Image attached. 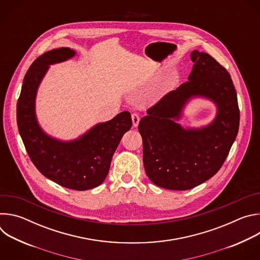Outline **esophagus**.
I'll list each match as a JSON object with an SVG mask.
<instances>
[{
    "instance_id": "esophagus-1",
    "label": "esophagus",
    "mask_w": 260,
    "mask_h": 260,
    "mask_svg": "<svg viewBox=\"0 0 260 260\" xmlns=\"http://www.w3.org/2000/svg\"><path fill=\"white\" fill-rule=\"evenodd\" d=\"M132 120H133V125H134L135 127H137V126H138V124H139V121H140V117H139V115H138L137 113L132 114Z\"/></svg>"
}]
</instances>
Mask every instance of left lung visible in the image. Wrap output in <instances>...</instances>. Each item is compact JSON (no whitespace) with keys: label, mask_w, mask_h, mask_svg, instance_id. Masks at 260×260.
<instances>
[{"label":"left lung","mask_w":260,"mask_h":260,"mask_svg":"<svg viewBox=\"0 0 260 260\" xmlns=\"http://www.w3.org/2000/svg\"><path fill=\"white\" fill-rule=\"evenodd\" d=\"M188 81L147 110L139 123L145 172L155 185L187 190L212 178L223 165L240 124L238 98L230 73L206 52L193 50ZM194 97L213 101L214 120L202 128H183L176 121Z\"/></svg>","instance_id":"left-lung-1"}]
</instances>
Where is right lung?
Masks as SVG:
<instances>
[{"instance_id":"right-lung-1","label":"right lung","mask_w":260,"mask_h":260,"mask_svg":"<svg viewBox=\"0 0 260 260\" xmlns=\"http://www.w3.org/2000/svg\"><path fill=\"white\" fill-rule=\"evenodd\" d=\"M75 54V50L61 47L45 52L31 63L23 79L16 118L27 154L39 172L62 187L87 190L106 179L116 148L133 122L131 113L123 111L72 141L52 138L42 129L36 116L39 85L50 64L68 60Z\"/></svg>"}]
</instances>
